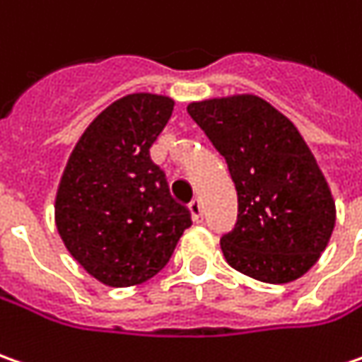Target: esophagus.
<instances>
[{"mask_svg":"<svg viewBox=\"0 0 362 362\" xmlns=\"http://www.w3.org/2000/svg\"><path fill=\"white\" fill-rule=\"evenodd\" d=\"M190 212H192V218L194 222H202L204 220V212H202V204H200V200H192L190 202Z\"/></svg>","mask_w":362,"mask_h":362,"instance_id":"34e87169","label":"esophagus"}]
</instances>
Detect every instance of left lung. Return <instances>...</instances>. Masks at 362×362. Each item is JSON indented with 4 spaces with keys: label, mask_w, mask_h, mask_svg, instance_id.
Segmentation results:
<instances>
[{
    "label": "left lung",
    "mask_w": 362,
    "mask_h": 362,
    "mask_svg": "<svg viewBox=\"0 0 362 362\" xmlns=\"http://www.w3.org/2000/svg\"><path fill=\"white\" fill-rule=\"evenodd\" d=\"M190 118L224 156L238 216L220 246L226 262L268 284L296 281L334 228V202L294 124L258 95L194 102Z\"/></svg>",
    "instance_id": "obj_1"
}]
</instances>
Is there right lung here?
I'll list each match as a JSON object with an SVG mask.
<instances>
[{
	"label": "right lung",
	"instance_id": "1",
	"mask_svg": "<svg viewBox=\"0 0 362 362\" xmlns=\"http://www.w3.org/2000/svg\"><path fill=\"white\" fill-rule=\"evenodd\" d=\"M172 110L166 95L119 98L86 128L64 170L57 232L69 255L107 286L152 279L192 224L150 158Z\"/></svg>",
	"mask_w": 362,
	"mask_h": 362
}]
</instances>
